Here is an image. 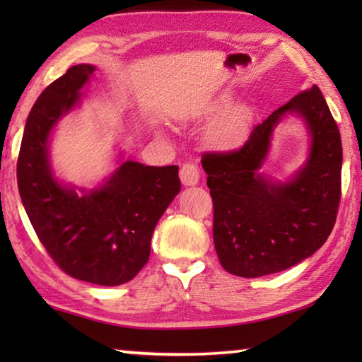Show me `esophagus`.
<instances>
[{
  "mask_svg": "<svg viewBox=\"0 0 362 362\" xmlns=\"http://www.w3.org/2000/svg\"><path fill=\"white\" fill-rule=\"evenodd\" d=\"M180 180L185 187L196 185L199 180V169L193 163H187L180 168Z\"/></svg>",
  "mask_w": 362,
  "mask_h": 362,
  "instance_id": "obj_1",
  "label": "esophagus"
}]
</instances>
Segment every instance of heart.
Returning a JSON list of instances; mask_svg holds the SVG:
<instances>
[{
    "label": "heart",
    "mask_w": 362,
    "mask_h": 362,
    "mask_svg": "<svg viewBox=\"0 0 362 362\" xmlns=\"http://www.w3.org/2000/svg\"><path fill=\"white\" fill-rule=\"evenodd\" d=\"M249 122V113L244 107H233L220 113L206 129V140L212 146L226 148L240 144Z\"/></svg>",
    "instance_id": "obj_1"
}]
</instances>
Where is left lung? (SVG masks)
<instances>
[{"instance_id": "1", "label": "left lung", "mask_w": 362, "mask_h": 362, "mask_svg": "<svg viewBox=\"0 0 362 362\" xmlns=\"http://www.w3.org/2000/svg\"><path fill=\"white\" fill-rule=\"evenodd\" d=\"M286 112L312 134L309 161L287 184L258 174L274 126ZM214 203V244L226 272L278 273L313 255L332 231L341 196V139L317 86L302 90L254 126L243 146L201 158Z\"/></svg>"}]
</instances>
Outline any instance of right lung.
<instances>
[{
	"mask_svg": "<svg viewBox=\"0 0 362 362\" xmlns=\"http://www.w3.org/2000/svg\"><path fill=\"white\" fill-rule=\"evenodd\" d=\"M95 66L75 65L42 90L28 115L17 185L36 236L71 278L99 286L131 281L150 257L153 230L180 192L179 168L126 161L105 185L78 196L54 179L47 158L52 127L79 100Z\"/></svg>",
	"mask_w": 362,
	"mask_h": 362,
	"instance_id": "1",
	"label": "right lung"
}]
</instances>
